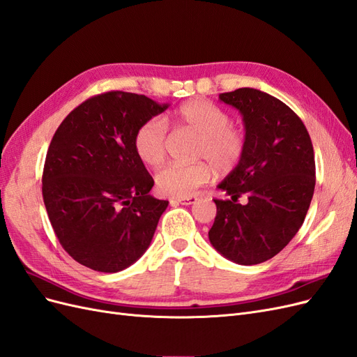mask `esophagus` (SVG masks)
<instances>
[{"mask_svg":"<svg viewBox=\"0 0 357 357\" xmlns=\"http://www.w3.org/2000/svg\"><path fill=\"white\" fill-rule=\"evenodd\" d=\"M198 201V198L197 197H186V198H172L171 201H169V204L171 205H178V204H181V205H190V204H195Z\"/></svg>","mask_w":357,"mask_h":357,"instance_id":"34e87169","label":"esophagus"}]
</instances>
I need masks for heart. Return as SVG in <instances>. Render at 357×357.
<instances>
[{
    "label": "heart",
    "instance_id": "heart-1",
    "mask_svg": "<svg viewBox=\"0 0 357 357\" xmlns=\"http://www.w3.org/2000/svg\"><path fill=\"white\" fill-rule=\"evenodd\" d=\"M172 123L198 137L193 156L202 159L195 164H172L156 174V188L165 197L186 198L211 177V167L218 174H229L244 158L247 137L243 128L231 123L229 113L204 98L180 104L172 113ZM168 135L164 122L149 119L137 129L134 149L138 159L156 168L167 156ZM206 162H204L203 160Z\"/></svg>",
    "mask_w": 357,
    "mask_h": 357
}]
</instances>
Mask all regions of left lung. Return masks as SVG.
I'll return each mask as SVG.
<instances>
[{
	"mask_svg": "<svg viewBox=\"0 0 357 357\" xmlns=\"http://www.w3.org/2000/svg\"><path fill=\"white\" fill-rule=\"evenodd\" d=\"M219 98L241 113L247 147L218 186L231 199H214L218 213L208 238L235 264H262L304 223L316 186L314 150L305 125L275 96L240 88ZM243 195L247 204L236 202Z\"/></svg>",
	"mask_w": 357,
	"mask_h": 357,
	"instance_id": "left-lung-1",
	"label": "left lung"
}]
</instances>
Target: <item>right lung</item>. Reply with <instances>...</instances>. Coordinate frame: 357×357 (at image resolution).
Instances as JSON below:
<instances>
[{"instance_id": "right-lung-1", "label": "right lung", "mask_w": 357, "mask_h": 357, "mask_svg": "<svg viewBox=\"0 0 357 357\" xmlns=\"http://www.w3.org/2000/svg\"><path fill=\"white\" fill-rule=\"evenodd\" d=\"M168 109L146 95L112 91L86 100L62 121L43 169V201L74 261L119 273L143 256L168 201L134 149L137 129Z\"/></svg>"}]
</instances>
